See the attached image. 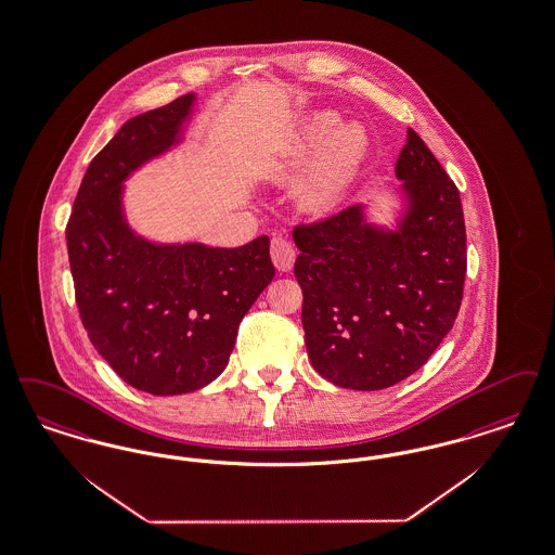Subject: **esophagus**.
<instances>
[{"label": "esophagus", "mask_w": 555, "mask_h": 555, "mask_svg": "<svg viewBox=\"0 0 555 555\" xmlns=\"http://www.w3.org/2000/svg\"><path fill=\"white\" fill-rule=\"evenodd\" d=\"M270 258L272 264L281 272H288L293 264H295V249L293 245L288 244L287 240L283 237H274L270 244Z\"/></svg>", "instance_id": "34e87169"}]
</instances>
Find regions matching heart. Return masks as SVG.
<instances>
[{
	"instance_id": "obj_1",
	"label": "heart",
	"mask_w": 555,
	"mask_h": 555,
	"mask_svg": "<svg viewBox=\"0 0 555 555\" xmlns=\"http://www.w3.org/2000/svg\"><path fill=\"white\" fill-rule=\"evenodd\" d=\"M372 153L363 124L338 126V115L315 113L295 133L283 156V169L297 173L311 164L299 183V196L318 215H333L349 204Z\"/></svg>"
}]
</instances>
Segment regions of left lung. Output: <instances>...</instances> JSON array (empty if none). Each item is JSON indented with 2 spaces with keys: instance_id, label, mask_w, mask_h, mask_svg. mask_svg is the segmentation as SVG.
Instances as JSON below:
<instances>
[{
  "instance_id": "left-lung-1",
  "label": "left lung",
  "mask_w": 555,
  "mask_h": 555,
  "mask_svg": "<svg viewBox=\"0 0 555 555\" xmlns=\"http://www.w3.org/2000/svg\"><path fill=\"white\" fill-rule=\"evenodd\" d=\"M395 173L399 206L388 224L374 221L367 199L293 231L308 356L340 388L382 390L415 374L461 310L459 190L413 130Z\"/></svg>"
}]
</instances>
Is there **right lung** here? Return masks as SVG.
<instances>
[{"label": "right lung", "instance_id": "add662e5", "mask_svg": "<svg viewBox=\"0 0 555 555\" xmlns=\"http://www.w3.org/2000/svg\"><path fill=\"white\" fill-rule=\"evenodd\" d=\"M198 94L128 119L92 158L67 222L76 304L96 353L133 388L176 397L221 376L274 276L270 240L156 242L126 215V181L183 144Z\"/></svg>", "mask_w": 555, "mask_h": 555}]
</instances>
